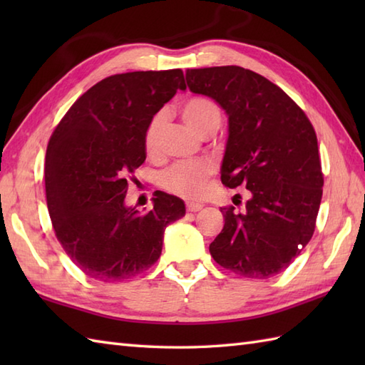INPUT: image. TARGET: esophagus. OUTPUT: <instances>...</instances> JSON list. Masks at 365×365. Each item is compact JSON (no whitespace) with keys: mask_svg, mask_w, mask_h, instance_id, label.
<instances>
[{"mask_svg":"<svg viewBox=\"0 0 365 365\" xmlns=\"http://www.w3.org/2000/svg\"><path fill=\"white\" fill-rule=\"evenodd\" d=\"M202 204H197V202H187V210L188 212H199L202 210Z\"/></svg>","mask_w":365,"mask_h":365,"instance_id":"obj_1","label":"esophagus"}]
</instances>
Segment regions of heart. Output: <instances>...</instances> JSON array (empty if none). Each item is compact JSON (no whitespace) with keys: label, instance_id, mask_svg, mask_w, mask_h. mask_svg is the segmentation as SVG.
Listing matches in <instances>:
<instances>
[{"label":"heart","instance_id":"b5f03b06","mask_svg":"<svg viewBox=\"0 0 365 365\" xmlns=\"http://www.w3.org/2000/svg\"><path fill=\"white\" fill-rule=\"evenodd\" d=\"M182 118L187 125L199 136L207 130L220 127L221 113L213 100L208 97H191L182 106ZM165 123V114L158 113L150 119L145 128L144 145L147 153H155L158 149L160 133ZM212 165L205 161L177 163L161 175V185L168 191L188 199L202 196L208 177L212 174Z\"/></svg>","mask_w":365,"mask_h":365}]
</instances>
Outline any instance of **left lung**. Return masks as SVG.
<instances>
[{"mask_svg":"<svg viewBox=\"0 0 365 365\" xmlns=\"http://www.w3.org/2000/svg\"><path fill=\"white\" fill-rule=\"evenodd\" d=\"M187 84L227 115L221 182L250 191L242 213L221 208L224 227L210 243L212 257L245 277L281 273L312 238L322 202L312 123L281 88L243 67L188 68Z\"/></svg>","mask_w":365,"mask_h":365,"instance_id":"obj_1","label":"left lung"}]
</instances>
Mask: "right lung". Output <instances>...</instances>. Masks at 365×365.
<instances>
[{
	"label": "right lung",
	"instance_id": "right-lung-1",
	"mask_svg": "<svg viewBox=\"0 0 365 365\" xmlns=\"http://www.w3.org/2000/svg\"><path fill=\"white\" fill-rule=\"evenodd\" d=\"M177 89H187L180 68L108 76L76 100L50 138L45 192L53 227L75 265L97 281L150 268L168 224L185 216L183 200L163 191L147 213L125 205L128 177L145 161V128Z\"/></svg>",
	"mask_w": 365,
	"mask_h": 365
}]
</instances>
